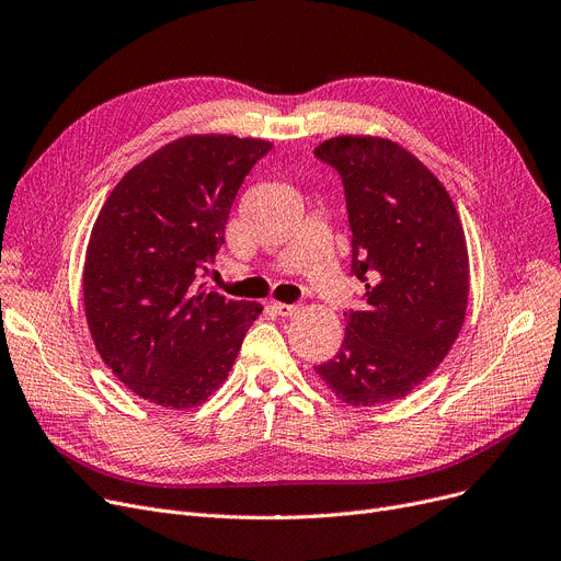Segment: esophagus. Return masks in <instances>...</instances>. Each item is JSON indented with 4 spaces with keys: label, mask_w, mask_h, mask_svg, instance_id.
I'll use <instances>...</instances> for the list:
<instances>
[{
    "label": "esophagus",
    "mask_w": 561,
    "mask_h": 561,
    "mask_svg": "<svg viewBox=\"0 0 561 561\" xmlns=\"http://www.w3.org/2000/svg\"><path fill=\"white\" fill-rule=\"evenodd\" d=\"M273 309L277 316H284V318H290L300 313V307L298 305H284V302H273Z\"/></svg>",
    "instance_id": "obj_1"
}]
</instances>
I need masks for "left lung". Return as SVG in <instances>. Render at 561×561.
I'll list each match as a JSON object with an SVG mask.
<instances>
[{
    "instance_id": "8db88e82",
    "label": "left lung",
    "mask_w": 561,
    "mask_h": 561,
    "mask_svg": "<svg viewBox=\"0 0 561 561\" xmlns=\"http://www.w3.org/2000/svg\"><path fill=\"white\" fill-rule=\"evenodd\" d=\"M313 154L341 174L352 275L366 284V309L343 313L341 350L313 370L345 404H387L419 389L459 336L463 227L446 186L389 138L336 136Z\"/></svg>"
}]
</instances>
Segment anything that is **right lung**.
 Returning a JSON list of instances; mask_svg holds the SVG:
<instances>
[{
  "label": "right lung",
  "mask_w": 561,
  "mask_h": 561,
  "mask_svg": "<svg viewBox=\"0 0 561 561\" xmlns=\"http://www.w3.org/2000/svg\"><path fill=\"white\" fill-rule=\"evenodd\" d=\"M268 140L184 136L134 165L106 197L83 263L88 330L113 375L165 409H191L227 379L259 302L197 286L229 209Z\"/></svg>",
  "instance_id": "obj_1"
}]
</instances>
